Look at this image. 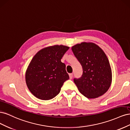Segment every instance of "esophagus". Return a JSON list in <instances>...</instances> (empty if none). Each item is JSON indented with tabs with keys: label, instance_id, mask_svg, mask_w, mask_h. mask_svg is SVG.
Listing matches in <instances>:
<instances>
[{
	"label": "esophagus",
	"instance_id": "34e87169",
	"mask_svg": "<svg viewBox=\"0 0 130 130\" xmlns=\"http://www.w3.org/2000/svg\"><path fill=\"white\" fill-rule=\"evenodd\" d=\"M73 74L72 73L69 74V78H70V79H72V78H73Z\"/></svg>",
	"mask_w": 130,
	"mask_h": 130
}]
</instances>
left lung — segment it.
Returning <instances> with one entry per match:
<instances>
[{"label": "left lung", "instance_id": "left-lung-1", "mask_svg": "<svg viewBox=\"0 0 130 130\" xmlns=\"http://www.w3.org/2000/svg\"><path fill=\"white\" fill-rule=\"evenodd\" d=\"M81 63L83 74L74 81L79 92L88 99H95L107 91L112 74L108 59L100 46L92 42H82L72 46Z\"/></svg>", "mask_w": 130, "mask_h": 130}]
</instances>
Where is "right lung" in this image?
<instances>
[{
	"instance_id": "right-lung-1",
	"label": "right lung",
	"mask_w": 130,
	"mask_h": 130,
	"mask_svg": "<svg viewBox=\"0 0 130 130\" xmlns=\"http://www.w3.org/2000/svg\"><path fill=\"white\" fill-rule=\"evenodd\" d=\"M69 48L63 45L47 46L38 51L31 60L26 70L25 81L30 92L38 99H53L69 79L66 65L61 61Z\"/></svg>"
}]
</instances>
